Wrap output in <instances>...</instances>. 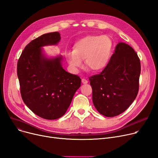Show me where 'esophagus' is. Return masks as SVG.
Segmentation results:
<instances>
[{
    "label": "esophagus",
    "instance_id": "1",
    "mask_svg": "<svg viewBox=\"0 0 158 158\" xmlns=\"http://www.w3.org/2000/svg\"><path fill=\"white\" fill-rule=\"evenodd\" d=\"M82 82L83 84H87L88 83V81L86 79H82Z\"/></svg>",
    "mask_w": 158,
    "mask_h": 158
}]
</instances>
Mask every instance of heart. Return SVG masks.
<instances>
[{
	"instance_id": "b5f03b06",
	"label": "heart",
	"mask_w": 158,
	"mask_h": 158,
	"mask_svg": "<svg viewBox=\"0 0 158 158\" xmlns=\"http://www.w3.org/2000/svg\"><path fill=\"white\" fill-rule=\"evenodd\" d=\"M113 47V41L110 36L89 35L75 44L73 51L65 53V58L73 71L82 67V60H85L89 70L100 71L108 64Z\"/></svg>"
}]
</instances>
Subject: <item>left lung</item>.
<instances>
[{
    "label": "left lung",
    "mask_w": 158,
    "mask_h": 158,
    "mask_svg": "<svg viewBox=\"0 0 158 158\" xmlns=\"http://www.w3.org/2000/svg\"><path fill=\"white\" fill-rule=\"evenodd\" d=\"M140 72L135 50L125 43L117 44L105 69L89 77L97 110L107 117L125 111L138 95Z\"/></svg>",
    "instance_id": "left-lung-1"
}]
</instances>
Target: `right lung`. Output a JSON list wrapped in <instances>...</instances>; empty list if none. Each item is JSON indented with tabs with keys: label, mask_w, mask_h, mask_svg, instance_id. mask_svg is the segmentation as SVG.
I'll return each mask as SVG.
<instances>
[{
	"label": "right lung",
	"mask_w": 158,
	"mask_h": 158,
	"mask_svg": "<svg viewBox=\"0 0 158 158\" xmlns=\"http://www.w3.org/2000/svg\"><path fill=\"white\" fill-rule=\"evenodd\" d=\"M58 32H49L32 40L22 51L17 63V76L23 102L40 117L57 119L64 114L81 79L65 71L61 56L47 59L41 47L56 45Z\"/></svg>",
	"instance_id": "obj_1"
}]
</instances>
